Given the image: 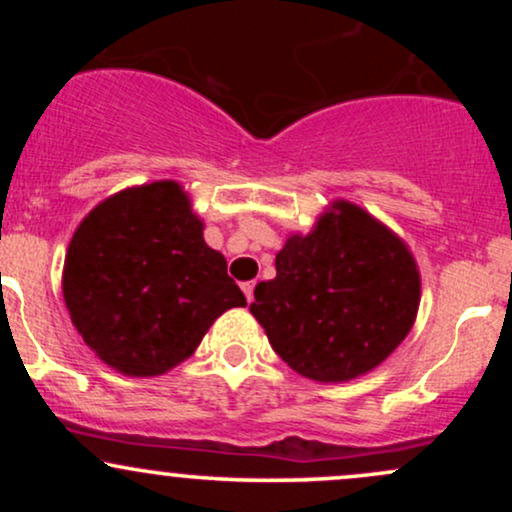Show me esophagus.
Segmentation results:
<instances>
[{
	"label": "esophagus",
	"instance_id": "1",
	"mask_svg": "<svg viewBox=\"0 0 512 512\" xmlns=\"http://www.w3.org/2000/svg\"><path fill=\"white\" fill-rule=\"evenodd\" d=\"M243 293H245V298H248V303H250L252 296H255V281H245Z\"/></svg>",
	"mask_w": 512,
	"mask_h": 512
}]
</instances>
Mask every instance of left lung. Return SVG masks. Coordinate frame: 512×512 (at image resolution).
Here are the masks:
<instances>
[{"label": "left lung", "instance_id": "1", "mask_svg": "<svg viewBox=\"0 0 512 512\" xmlns=\"http://www.w3.org/2000/svg\"><path fill=\"white\" fill-rule=\"evenodd\" d=\"M308 236L276 255V279L255 286L250 313L296 373L342 383L402 344L421 298L407 245L383 223L337 202Z\"/></svg>", "mask_w": 512, "mask_h": 512}]
</instances>
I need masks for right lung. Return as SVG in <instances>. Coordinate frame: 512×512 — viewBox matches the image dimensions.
Returning a JSON list of instances; mask_svg holds the SVG:
<instances>
[{
    "mask_svg": "<svg viewBox=\"0 0 512 512\" xmlns=\"http://www.w3.org/2000/svg\"><path fill=\"white\" fill-rule=\"evenodd\" d=\"M178 182L105 199L76 228L64 303L84 342L127 375H161L192 356L211 322L245 296Z\"/></svg>",
    "mask_w": 512,
    "mask_h": 512,
    "instance_id": "add662e5",
    "label": "right lung"
}]
</instances>
